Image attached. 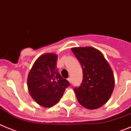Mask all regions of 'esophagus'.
Segmentation results:
<instances>
[{
	"label": "esophagus",
	"instance_id": "esophagus-1",
	"mask_svg": "<svg viewBox=\"0 0 131 131\" xmlns=\"http://www.w3.org/2000/svg\"><path fill=\"white\" fill-rule=\"evenodd\" d=\"M68 81H69V82H70V83H71V82H72V79H71V77H68Z\"/></svg>",
	"mask_w": 131,
	"mask_h": 131
}]
</instances>
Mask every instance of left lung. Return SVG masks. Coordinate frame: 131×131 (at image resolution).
<instances>
[{"mask_svg": "<svg viewBox=\"0 0 131 131\" xmlns=\"http://www.w3.org/2000/svg\"><path fill=\"white\" fill-rule=\"evenodd\" d=\"M82 69V82L74 88L77 101L88 110L99 108L107 102L115 86L111 67L101 51L91 47L72 48Z\"/></svg>", "mask_w": 131, "mask_h": 131, "instance_id": "left-lung-1", "label": "left lung"}]
</instances>
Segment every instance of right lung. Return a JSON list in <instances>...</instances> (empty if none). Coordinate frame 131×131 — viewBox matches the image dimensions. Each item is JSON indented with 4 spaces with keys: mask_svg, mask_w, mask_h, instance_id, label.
<instances>
[{
    "mask_svg": "<svg viewBox=\"0 0 131 131\" xmlns=\"http://www.w3.org/2000/svg\"><path fill=\"white\" fill-rule=\"evenodd\" d=\"M58 56L45 54L34 63L27 78L32 98L39 105L50 107L58 103L70 82L61 77L57 68Z\"/></svg>",
    "mask_w": 131,
    "mask_h": 131,
    "instance_id": "obj_1",
    "label": "right lung"
}]
</instances>
